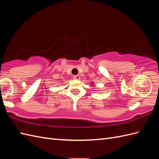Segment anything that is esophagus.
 <instances>
[{
  "label": "esophagus",
  "instance_id": "34e87169",
  "mask_svg": "<svg viewBox=\"0 0 159 159\" xmlns=\"http://www.w3.org/2000/svg\"><path fill=\"white\" fill-rule=\"evenodd\" d=\"M73 78L75 80H80V76L79 75H75L73 76Z\"/></svg>",
  "mask_w": 159,
  "mask_h": 159
}]
</instances>
